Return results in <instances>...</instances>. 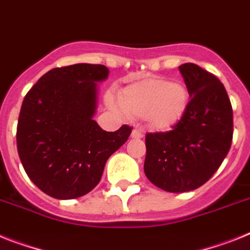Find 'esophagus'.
<instances>
[{
	"instance_id": "34e87169",
	"label": "esophagus",
	"mask_w": 250,
	"mask_h": 250,
	"mask_svg": "<svg viewBox=\"0 0 250 250\" xmlns=\"http://www.w3.org/2000/svg\"><path fill=\"white\" fill-rule=\"evenodd\" d=\"M131 136H132V138H141V137H144V133H142L141 129L133 128V129H132Z\"/></svg>"
}]
</instances>
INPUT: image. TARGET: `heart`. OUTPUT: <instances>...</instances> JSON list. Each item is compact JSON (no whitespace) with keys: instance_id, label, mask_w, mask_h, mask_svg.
Instances as JSON below:
<instances>
[{"instance_id":"heart-1","label":"heart","mask_w":250,"mask_h":250,"mask_svg":"<svg viewBox=\"0 0 250 250\" xmlns=\"http://www.w3.org/2000/svg\"><path fill=\"white\" fill-rule=\"evenodd\" d=\"M189 94L180 83L164 79H146L122 90L119 104L129 117L145 118L151 128H171L186 113Z\"/></svg>"}]
</instances>
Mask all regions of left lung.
Segmentation results:
<instances>
[{
	"label": "left lung",
	"instance_id": "1",
	"mask_svg": "<svg viewBox=\"0 0 250 250\" xmlns=\"http://www.w3.org/2000/svg\"><path fill=\"white\" fill-rule=\"evenodd\" d=\"M179 71L190 95L188 108L167 132L146 135L145 174L167 192L197 189L217 171L231 147L232 106L225 86L194 63Z\"/></svg>",
	"mask_w": 250,
	"mask_h": 250
}]
</instances>
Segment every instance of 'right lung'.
I'll list each match as a JSON object with an SVG mask.
<instances>
[{"mask_svg": "<svg viewBox=\"0 0 250 250\" xmlns=\"http://www.w3.org/2000/svg\"><path fill=\"white\" fill-rule=\"evenodd\" d=\"M103 64L77 63L44 73L22 102L18 152L28 177L45 194L72 200L94 189L106 160L128 140L132 127L106 132L93 119Z\"/></svg>", "mask_w": 250, "mask_h": 250, "instance_id": "1", "label": "right lung"}]
</instances>
